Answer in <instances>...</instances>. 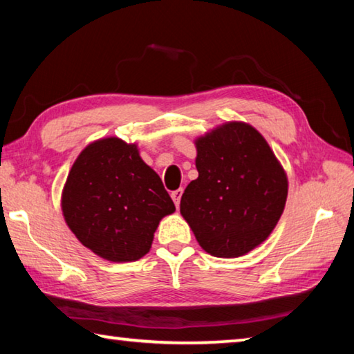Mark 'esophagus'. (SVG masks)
I'll return each instance as SVG.
<instances>
[{"label":"esophagus","instance_id":"1","mask_svg":"<svg viewBox=\"0 0 354 354\" xmlns=\"http://www.w3.org/2000/svg\"><path fill=\"white\" fill-rule=\"evenodd\" d=\"M181 196H183V189H178L175 192H171V198L175 201V206L178 207L179 203H181Z\"/></svg>","mask_w":354,"mask_h":354}]
</instances>
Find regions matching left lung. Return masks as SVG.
Here are the masks:
<instances>
[{
    "mask_svg": "<svg viewBox=\"0 0 354 354\" xmlns=\"http://www.w3.org/2000/svg\"><path fill=\"white\" fill-rule=\"evenodd\" d=\"M195 164L181 214L201 248L237 257L266 241L287 198V176L266 139L247 123L221 124L196 140Z\"/></svg>",
    "mask_w": 354,
    "mask_h": 354,
    "instance_id": "obj_1",
    "label": "left lung"
}]
</instances>
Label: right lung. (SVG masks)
Instances as JSON below:
<instances>
[{
	"mask_svg": "<svg viewBox=\"0 0 354 354\" xmlns=\"http://www.w3.org/2000/svg\"><path fill=\"white\" fill-rule=\"evenodd\" d=\"M65 221L84 247L112 262L140 259L175 205L134 143L97 140L77 156L62 194Z\"/></svg>",
	"mask_w": 354,
	"mask_h": 354,
	"instance_id": "add662e5",
	"label": "right lung"
}]
</instances>
